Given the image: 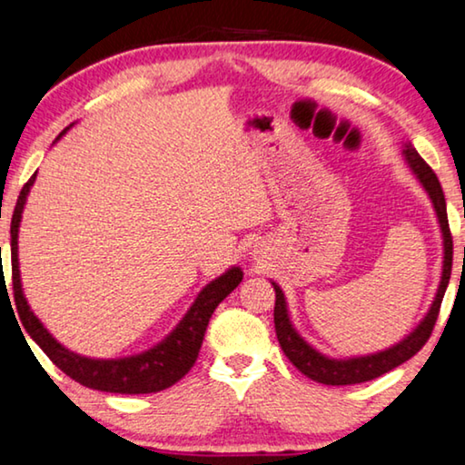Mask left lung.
I'll list each match as a JSON object with an SVG mask.
<instances>
[{
	"label": "left lung",
	"mask_w": 465,
	"mask_h": 465,
	"mask_svg": "<svg viewBox=\"0 0 465 465\" xmlns=\"http://www.w3.org/2000/svg\"><path fill=\"white\" fill-rule=\"evenodd\" d=\"M403 154L407 166L413 173V177L418 179L421 188L430 198L432 209L436 214L440 227V238H442V269H440V282L436 288V294L428 307L426 315L421 317L420 323L401 338L399 342H394L388 349L367 352V355H352V357H330L315 349L307 338H304L290 317L288 301L283 296L280 283L272 280V286L275 290V309H273V322H275V334L283 355L290 359L296 370L304 376L315 380L320 384L328 386H346V384H361L367 380H373L382 373L394 370L401 363H405L407 359H411L421 346L426 344L430 338V331L439 317V309L442 302V296L447 292L449 277H451V262H453V240L451 232H449V221H447V203L445 193H442L439 177L434 175V171L424 163V158L418 154V150L413 148L411 142H403Z\"/></svg>",
	"instance_id": "obj_1"
}]
</instances>
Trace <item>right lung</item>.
<instances>
[{"instance_id": "obj_1", "label": "right lung", "mask_w": 465, "mask_h": 465, "mask_svg": "<svg viewBox=\"0 0 465 465\" xmlns=\"http://www.w3.org/2000/svg\"><path fill=\"white\" fill-rule=\"evenodd\" d=\"M74 124V123H73ZM68 127L55 137V142L66 134ZM37 173L25 183L23 192H20L16 209L12 214L10 225V252H12V283H14V301H16L20 322H23L25 330L35 342L41 346L52 361L60 367L66 376H71L74 382H79L87 388L102 392H119V394H148V392H161L164 388L179 382L185 373L192 370L196 363V357L203 346V338L209 325L211 315L219 302L232 294L238 283L242 282L240 267L232 265L225 273L214 277L213 282L200 290L196 299H193L192 307L188 309L179 323L166 334L161 342H156L150 349L135 355L116 357V359H95L79 355L64 344L55 341L45 328L37 315L33 313L29 302H26L23 280H20V262H18V232L20 221H23V211L29 198V192L35 183Z\"/></svg>"}]
</instances>
